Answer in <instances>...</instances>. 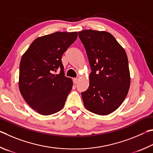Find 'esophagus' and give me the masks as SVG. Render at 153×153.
<instances>
[{"label": "esophagus", "mask_w": 153, "mask_h": 153, "mask_svg": "<svg viewBox=\"0 0 153 153\" xmlns=\"http://www.w3.org/2000/svg\"><path fill=\"white\" fill-rule=\"evenodd\" d=\"M78 81H79V79H78L75 78V79H73V82H74V84H77V83H78Z\"/></svg>", "instance_id": "34e87169"}]
</instances>
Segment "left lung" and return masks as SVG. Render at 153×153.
<instances>
[{"label":"left lung","mask_w":153,"mask_h":153,"mask_svg":"<svg viewBox=\"0 0 153 153\" xmlns=\"http://www.w3.org/2000/svg\"><path fill=\"white\" fill-rule=\"evenodd\" d=\"M86 50L91 72L89 87L82 92L87 109L98 115H108L119 108L130 85L128 57L111 33L86 29L79 32Z\"/></svg>","instance_id":"8db88e82"}]
</instances>
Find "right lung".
I'll list each match as a JSON object with an SVG mask.
<instances>
[{
    "label": "right lung",
    "instance_id": "add662e5",
    "mask_svg": "<svg viewBox=\"0 0 153 153\" xmlns=\"http://www.w3.org/2000/svg\"><path fill=\"white\" fill-rule=\"evenodd\" d=\"M77 32H55L37 37L21 58L19 87L28 105L48 116L63 108L72 87L65 76L62 56L77 38ZM60 70V73L53 72Z\"/></svg>",
    "mask_w": 153,
    "mask_h": 153
}]
</instances>
